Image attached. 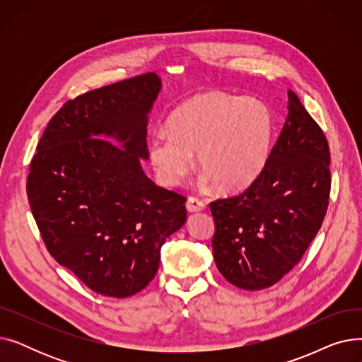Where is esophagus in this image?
I'll list each match as a JSON object with an SVG mask.
<instances>
[{
	"instance_id": "34e87169",
	"label": "esophagus",
	"mask_w": 362,
	"mask_h": 362,
	"mask_svg": "<svg viewBox=\"0 0 362 362\" xmlns=\"http://www.w3.org/2000/svg\"><path fill=\"white\" fill-rule=\"evenodd\" d=\"M186 208H187V211H191V213L202 211L205 208V202L197 197H189L186 201Z\"/></svg>"
}]
</instances>
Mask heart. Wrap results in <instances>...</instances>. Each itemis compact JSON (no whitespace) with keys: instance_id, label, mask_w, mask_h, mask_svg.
Instances as JSON below:
<instances>
[{"instance_id":"heart-1","label":"heart","mask_w":362,"mask_h":362,"mask_svg":"<svg viewBox=\"0 0 362 362\" xmlns=\"http://www.w3.org/2000/svg\"><path fill=\"white\" fill-rule=\"evenodd\" d=\"M274 136L269 107L258 100L206 92L185 101L167 119V130L149 141V160L163 183L177 185L192 167V154L221 192L251 185L267 164Z\"/></svg>"}]
</instances>
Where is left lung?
<instances>
[{"label":"left lung","instance_id":"8db88e82","mask_svg":"<svg viewBox=\"0 0 362 362\" xmlns=\"http://www.w3.org/2000/svg\"><path fill=\"white\" fill-rule=\"evenodd\" d=\"M288 95V119L259 176L240 194L210 204L217 269L246 291L270 288L295 267L329 206L327 138L296 93Z\"/></svg>","mask_w":362,"mask_h":362}]
</instances>
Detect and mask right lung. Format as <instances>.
<instances>
[{
    "label": "right lung",
    "instance_id": "right-lung-1",
    "mask_svg": "<svg viewBox=\"0 0 362 362\" xmlns=\"http://www.w3.org/2000/svg\"><path fill=\"white\" fill-rule=\"evenodd\" d=\"M160 89L149 71L67 101L29 167L28 199L48 252L111 298L148 286L163 243L186 221V197L157 186L139 163L149 156L148 112Z\"/></svg>",
    "mask_w": 362,
    "mask_h": 362
}]
</instances>
